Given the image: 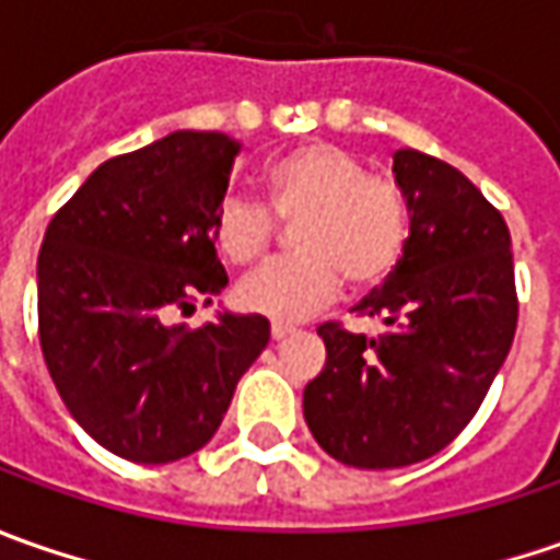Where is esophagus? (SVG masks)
I'll return each mask as SVG.
<instances>
[{"mask_svg": "<svg viewBox=\"0 0 560 560\" xmlns=\"http://www.w3.org/2000/svg\"><path fill=\"white\" fill-rule=\"evenodd\" d=\"M292 334H295V327H290V324H273V327H270V339H277V342H280V339H290Z\"/></svg>", "mask_w": 560, "mask_h": 560, "instance_id": "esophagus-1", "label": "esophagus"}]
</instances>
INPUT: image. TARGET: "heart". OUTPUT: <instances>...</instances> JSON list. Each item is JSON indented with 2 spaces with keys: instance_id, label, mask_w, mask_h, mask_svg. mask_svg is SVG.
Masks as SVG:
<instances>
[{
  "instance_id": "b5f03b06",
  "label": "heart",
  "mask_w": 560,
  "mask_h": 560,
  "mask_svg": "<svg viewBox=\"0 0 560 560\" xmlns=\"http://www.w3.org/2000/svg\"><path fill=\"white\" fill-rule=\"evenodd\" d=\"M273 214L299 221V255L270 261L246 277L236 299L246 312L302 320L320 312L342 287H376L401 258L408 205L389 177L368 174L352 152L334 142H305L265 167ZM268 208L248 196H226L214 214V243L233 265H252L277 233Z\"/></svg>"
}]
</instances>
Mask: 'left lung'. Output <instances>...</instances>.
I'll return each instance as SVG.
<instances>
[{
	"label": "left lung",
	"mask_w": 560,
	"mask_h": 560,
	"mask_svg": "<svg viewBox=\"0 0 560 560\" xmlns=\"http://www.w3.org/2000/svg\"><path fill=\"white\" fill-rule=\"evenodd\" d=\"M408 240L386 283L358 314L380 336L324 324V371L302 411L336 462L389 470L433 458L477 415L517 327L505 218L452 164L415 149L393 155Z\"/></svg>",
	"instance_id": "left-lung-1"
}]
</instances>
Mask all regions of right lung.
<instances>
[{
    "label": "right lung",
    "instance_id": "1",
    "mask_svg": "<svg viewBox=\"0 0 560 560\" xmlns=\"http://www.w3.org/2000/svg\"><path fill=\"white\" fill-rule=\"evenodd\" d=\"M240 149L218 130H174L108 159L43 236L36 295L46 368L71 418L127 462L199 452L268 346L261 314L218 312L199 330L171 324L174 312L226 287L214 214Z\"/></svg>",
    "mask_w": 560,
    "mask_h": 560
}]
</instances>
